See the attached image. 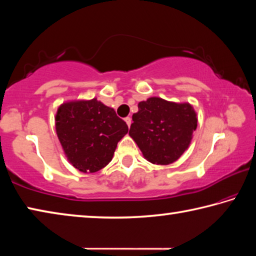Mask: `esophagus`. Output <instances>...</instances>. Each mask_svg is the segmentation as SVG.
I'll list each match as a JSON object with an SVG mask.
<instances>
[{
    "mask_svg": "<svg viewBox=\"0 0 256 256\" xmlns=\"http://www.w3.org/2000/svg\"><path fill=\"white\" fill-rule=\"evenodd\" d=\"M124 120H125V122H126V124H128V128L131 126V123H132V118H124Z\"/></svg>",
    "mask_w": 256,
    "mask_h": 256,
    "instance_id": "obj_1",
    "label": "esophagus"
}]
</instances>
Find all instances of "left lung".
I'll return each instance as SVG.
<instances>
[{"instance_id":"1","label":"left lung","mask_w":256,"mask_h":256,"mask_svg":"<svg viewBox=\"0 0 256 256\" xmlns=\"http://www.w3.org/2000/svg\"><path fill=\"white\" fill-rule=\"evenodd\" d=\"M138 107L128 134L144 157L156 164L176 162L188 148L198 126L192 105L151 97L138 102Z\"/></svg>"}]
</instances>
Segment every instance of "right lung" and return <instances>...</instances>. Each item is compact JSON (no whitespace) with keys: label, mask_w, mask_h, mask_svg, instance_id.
I'll list each match as a JSON object with an SVG mask.
<instances>
[{"label":"right lung","mask_w":256,"mask_h":256,"mask_svg":"<svg viewBox=\"0 0 256 256\" xmlns=\"http://www.w3.org/2000/svg\"><path fill=\"white\" fill-rule=\"evenodd\" d=\"M55 128L68 160L82 172H96L110 164L128 131L115 110L96 98L62 104Z\"/></svg>","instance_id":"obj_1"}]
</instances>
